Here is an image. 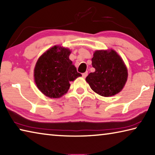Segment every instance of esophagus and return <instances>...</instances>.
<instances>
[{
	"instance_id": "34e87169",
	"label": "esophagus",
	"mask_w": 155,
	"mask_h": 155,
	"mask_svg": "<svg viewBox=\"0 0 155 155\" xmlns=\"http://www.w3.org/2000/svg\"><path fill=\"white\" fill-rule=\"evenodd\" d=\"M87 74H88V72H85L83 73V74H82V76H83V78H85V77H87Z\"/></svg>"
}]
</instances>
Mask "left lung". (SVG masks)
<instances>
[{
	"mask_svg": "<svg viewBox=\"0 0 155 155\" xmlns=\"http://www.w3.org/2000/svg\"><path fill=\"white\" fill-rule=\"evenodd\" d=\"M91 61L96 70L86 77L91 90L104 97L119 93L128 77L127 69L121 57L114 50L96 51Z\"/></svg>",
	"mask_w": 155,
	"mask_h": 155,
	"instance_id": "8db88e82",
	"label": "left lung"
}]
</instances>
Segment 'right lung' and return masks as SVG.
I'll list each match as a JSON object with an SVG mask.
<instances>
[{
	"label": "right lung",
	"mask_w": 155,
	"mask_h": 155,
	"mask_svg": "<svg viewBox=\"0 0 155 155\" xmlns=\"http://www.w3.org/2000/svg\"><path fill=\"white\" fill-rule=\"evenodd\" d=\"M70 52L69 49L54 46L36 63L35 82L39 90L49 98L62 96L69 90L70 81L81 76L69 59Z\"/></svg>",
	"instance_id": "add662e5"
}]
</instances>
